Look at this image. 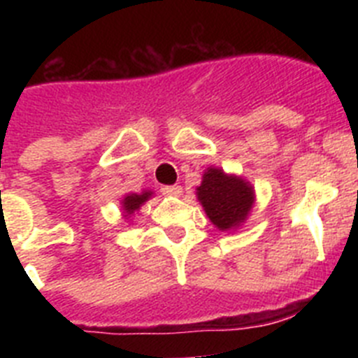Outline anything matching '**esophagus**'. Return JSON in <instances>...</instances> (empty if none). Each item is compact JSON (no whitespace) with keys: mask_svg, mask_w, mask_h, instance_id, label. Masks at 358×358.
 I'll list each match as a JSON object with an SVG mask.
<instances>
[{"mask_svg":"<svg viewBox=\"0 0 358 358\" xmlns=\"http://www.w3.org/2000/svg\"><path fill=\"white\" fill-rule=\"evenodd\" d=\"M161 194H163V195H181L182 194V188L179 185L161 186Z\"/></svg>","mask_w":358,"mask_h":358,"instance_id":"1","label":"esophagus"}]
</instances>
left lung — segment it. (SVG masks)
<instances>
[{
  "instance_id": "1",
  "label": "left lung",
  "mask_w": 358,
  "mask_h": 358,
  "mask_svg": "<svg viewBox=\"0 0 358 358\" xmlns=\"http://www.w3.org/2000/svg\"><path fill=\"white\" fill-rule=\"evenodd\" d=\"M197 195L211 222L222 231L242 224L255 199L252 188L243 179L226 176L218 169H210L204 173Z\"/></svg>"
}]
</instances>
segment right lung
<instances>
[{
  "instance_id": "right-lung-1",
  "label": "right lung",
  "mask_w": 358,
  "mask_h": 358,
  "mask_svg": "<svg viewBox=\"0 0 358 358\" xmlns=\"http://www.w3.org/2000/svg\"><path fill=\"white\" fill-rule=\"evenodd\" d=\"M150 192H143L141 195L138 194H132V195H127V197L123 199V210L127 211V215L134 213L136 210H140V206L143 204L145 201H147L148 197H150Z\"/></svg>"
}]
</instances>
